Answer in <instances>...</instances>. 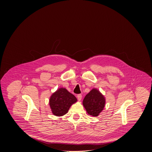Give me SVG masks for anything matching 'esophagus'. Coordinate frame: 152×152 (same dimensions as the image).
Masks as SVG:
<instances>
[{"mask_svg": "<svg viewBox=\"0 0 152 152\" xmlns=\"http://www.w3.org/2000/svg\"><path fill=\"white\" fill-rule=\"evenodd\" d=\"M77 98H78V100H80L82 99V94H78V96H77Z\"/></svg>", "mask_w": 152, "mask_h": 152, "instance_id": "1", "label": "esophagus"}]
</instances>
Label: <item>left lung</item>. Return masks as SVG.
Returning <instances> with one entry per match:
<instances>
[{
	"mask_svg": "<svg viewBox=\"0 0 152 152\" xmlns=\"http://www.w3.org/2000/svg\"><path fill=\"white\" fill-rule=\"evenodd\" d=\"M105 103L104 96L96 89H93L84 98L83 104L88 114L93 117H97L103 110Z\"/></svg>",
	"mask_w": 152,
	"mask_h": 152,
	"instance_id": "1",
	"label": "left lung"
}]
</instances>
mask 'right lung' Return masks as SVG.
<instances>
[{"instance_id": "right-lung-1", "label": "right lung", "mask_w": 152, "mask_h": 152, "mask_svg": "<svg viewBox=\"0 0 152 152\" xmlns=\"http://www.w3.org/2000/svg\"><path fill=\"white\" fill-rule=\"evenodd\" d=\"M76 97L65 88H61L54 92L49 99V105L52 113L56 116L65 115L70 107L77 102Z\"/></svg>"}]
</instances>
